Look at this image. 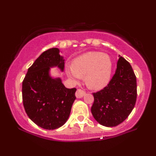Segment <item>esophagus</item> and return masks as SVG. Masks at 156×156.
<instances>
[{"instance_id": "esophagus-1", "label": "esophagus", "mask_w": 156, "mask_h": 156, "mask_svg": "<svg viewBox=\"0 0 156 156\" xmlns=\"http://www.w3.org/2000/svg\"><path fill=\"white\" fill-rule=\"evenodd\" d=\"M85 95V92L83 90H81V89H77L76 92V96L77 98H83V97Z\"/></svg>"}]
</instances>
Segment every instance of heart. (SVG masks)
Returning a JSON list of instances; mask_svg holds the SVG:
<instances>
[{"label": "heart", "instance_id": "1", "mask_svg": "<svg viewBox=\"0 0 156 156\" xmlns=\"http://www.w3.org/2000/svg\"><path fill=\"white\" fill-rule=\"evenodd\" d=\"M112 73V63L107 54L89 52L73 61L72 69L67 71L74 80L85 77L86 83L92 89H101L108 85Z\"/></svg>", "mask_w": 156, "mask_h": 156}]
</instances>
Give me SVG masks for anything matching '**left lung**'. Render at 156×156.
Masks as SVG:
<instances>
[{
	"label": "left lung",
	"mask_w": 156,
	"mask_h": 156,
	"mask_svg": "<svg viewBox=\"0 0 156 156\" xmlns=\"http://www.w3.org/2000/svg\"><path fill=\"white\" fill-rule=\"evenodd\" d=\"M136 78L129 62L119 55L117 70L104 89L93 93L91 112L95 120L105 127H114L128 118L136 104Z\"/></svg>",
	"instance_id": "left-lung-1"
}]
</instances>
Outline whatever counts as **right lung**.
I'll return each instance as SVG.
<instances>
[{
  "label": "right lung",
  "instance_id": "obj_1",
  "mask_svg": "<svg viewBox=\"0 0 156 156\" xmlns=\"http://www.w3.org/2000/svg\"><path fill=\"white\" fill-rule=\"evenodd\" d=\"M58 48L43 52L28 68L23 81V102L27 115L36 125L54 130L65 124L76 100V89H67L60 78L51 76V68L64 71V57Z\"/></svg>",
  "mask_w": 156,
  "mask_h": 156
}]
</instances>
